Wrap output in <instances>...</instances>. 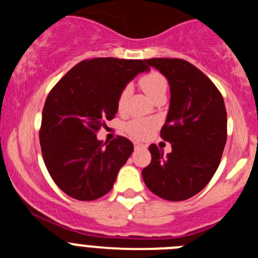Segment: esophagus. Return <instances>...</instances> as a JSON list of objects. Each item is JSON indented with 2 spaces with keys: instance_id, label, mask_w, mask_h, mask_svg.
<instances>
[{
  "instance_id": "obj_1",
  "label": "esophagus",
  "mask_w": 258,
  "mask_h": 258,
  "mask_svg": "<svg viewBox=\"0 0 258 258\" xmlns=\"http://www.w3.org/2000/svg\"><path fill=\"white\" fill-rule=\"evenodd\" d=\"M147 146L143 145V143H140V142H134V150L136 151H140V150H145Z\"/></svg>"
}]
</instances>
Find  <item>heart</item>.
<instances>
[{"mask_svg": "<svg viewBox=\"0 0 258 258\" xmlns=\"http://www.w3.org/2000/svg\"><path fill=\"white\" fill-rule=\"evenodd\" d=\"M141 88L150 98H156L159 95H165L168 89V81L165 77L157 72V71H150L147 74L142 75L138 80ZM129 95V88H124L120 90L117 95V109L122 111ZM159 126V121L154 117H136L132 118L124 125V129L127 134L136 140H147L149 137L154 134Z\"/></svg>", "mask_w": 258, "mask_h": 258, "instance_id": "1", "label": "heart"}]
</instances>
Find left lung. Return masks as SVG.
Instances as JSON below:
<instances>
[{
  "label": "left lung",
  "instance_id": "1",
  "mask_svg": "<svg viewBox=\"0 0 258 258\" xmlns=\"http://www.w3.org/2000/svg\"><path fill=\"white\" fill-rule=\"evenodd\" d=\"M170 85V106L160 137L172 145L163 154L149 147L151 163L142 170L150 191L161 199L182 202L206 187L220 165L227 138L222 94L190 61L178 58L146 59Z\"/></svg>",
  "mask_w": 258,
  "mask_h": 258
}]
</instances>
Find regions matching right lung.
Returning <instances> with one entry per match:
<instances>
[{"label": "right lung", "instance_id": "right-lung-1", "mask_svg": "<svg viewBox=\"0 0 258 258\" xmlns=\"http://www.w3.org/2000/svg\"><path fill=\"white\" fill-rule=\"evenodd\" d=\"M142 59H85L50 90L42 109L40 145L47 172L68 197L90 202L112 188L133 152L118 136L104 146L97 133L117 112V95L134 76L149 71Z\"/></svg>", "mask_w": 258, "mask_h": 258}]
</instances>
